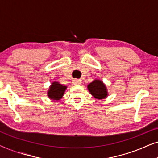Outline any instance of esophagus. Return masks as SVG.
Listing matches in <instances>:
<instances>
[{"label": "esophagus", "instance_id": "1", "mask_svg": "<svg viewBox=\"0 0 158 158\" xmlns=\"http://www.w3.org/2000/svg\"><path fill=\"white\" fill-rule=\"evenodd\" d=\"M73 83L74 84H81V81L79 79H74L73 81Z\"/></svg>", "mask_w": 158, "mask_h": 158}]
</instances>
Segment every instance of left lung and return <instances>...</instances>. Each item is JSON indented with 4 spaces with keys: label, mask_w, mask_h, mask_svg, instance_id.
I'll list each match as a JSON object with an SVG mask.
<instances>
[{
    "label": "left lung",
    "mask_w": 158,
    "mask_h": 158,
    "mask_svg": "<svg viewBox=\"0 0 158 158\" xmlns=\"http://www.w3.org/2000/svg\"><path fill=\"white\" fill-rule=\"evenodd\" d=\"M88 89L90 94L97 99H103L107 96V90L106 85L99 80H95L88 85Z\"/></svg>",
    "instance_id": "left-lung-1"
}]
</instances>
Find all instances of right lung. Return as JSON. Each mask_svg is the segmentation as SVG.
<instances>
[{"instance_id": "add662e5", "label": "right lung", "mask_w": 158, "mask_h": 158, "mask_svg": "<svg viewBox=\"0 0 158 158\" xmlns=\"http://www.w3.org/2000/svg\"><path fill=\"white\" fill-rule=\"evenodd\" d=\"M67 88L66 86H63L58 82H54L52 84L48 91V96L51 99L58 101L63 96L64 90Z\"/></svg>"}]
</instances>
